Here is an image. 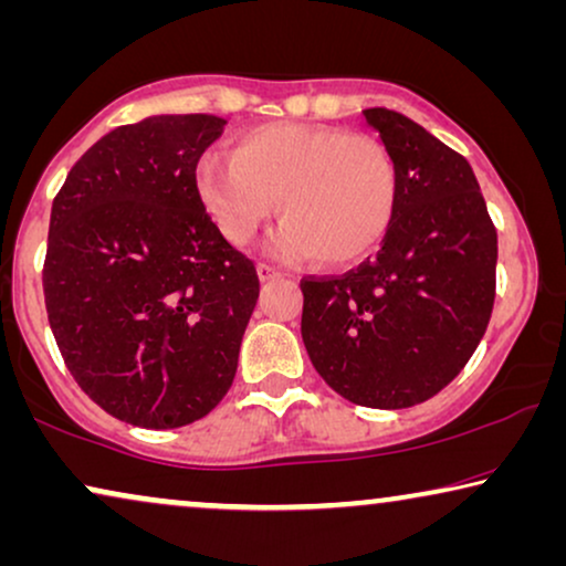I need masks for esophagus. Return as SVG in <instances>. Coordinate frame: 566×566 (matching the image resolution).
Wrapping results in <instances>:
<instances>
[{"label":"esophagus","instance_id":"34e87169","mask_svg":"<svg viewBox=\"0 0 566 566\" xmlns=\"http://www.w3.org/2000/svg\"><path fill=\"white\" fill-rule=\"evenodd\" d=\"M258 275H260V281H270V277L281 275V270L273 268V265H268V262H260V265H258Z\"/></svg>","mask_w":566,"mask_h":566}]
</instances>
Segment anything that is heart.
Wrapping results in <instances>:
<instances>
[{
    "label": "heart",
    "instance_id": "b5f03b06",
    "mask_svg": "<svg viewBox=\"0 0 566 566\" xmlns=\"http://www.w3.org/2000/svg\"><path fill=\"white\" fill-rule=\"evenodd\" d=\"M198 196L231 244H247L275 211L283 254L347 265L381 244L397 213V165L384 144L343 128L270 123L234 154H206Z\"/></svg>",
    "mask_w": 566,
    "mask_h": 566
}]
</instances>
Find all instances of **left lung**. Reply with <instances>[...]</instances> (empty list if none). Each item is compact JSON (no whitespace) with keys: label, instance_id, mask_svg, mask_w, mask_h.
I'll use <instances>...</instances> for the list:
<instances>
[{"label":"left lung","instance_id":"1","mask_svg":"<svg viewBox=\"0 0 566 566\" xmlns=\"http://www.w3.org/2000/svg\"><path fill=\"white\" fill-rule=\"evenodd\" d=\"M363 118L397 165V213L374 260L301 281V337L339 397L405 409L451 384L484 337L497 231L461 154L397 111Z\"/></svg>","mask_w":566,"mask_h":566}]
</instances>
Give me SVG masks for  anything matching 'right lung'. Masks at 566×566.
<instances>
[{
  "mask_svg": "<svg viewBox=\"0 0 566 566\" xmlns=\"http://www.w3.org/2000/svg\"><path fill=\"white\" fill-rule=\"evenodd\" d=\"M223 126L190 113L115 128L53 200V337L82 391L136 428H182L227 397L258 304L254 262L223 239L196 185Z\"/></svg>",
  "mask_w": 566,
  "mask_h": 566,
  "instance_id": "add662e5",
  "label": "right lung"
}]
</instances>
